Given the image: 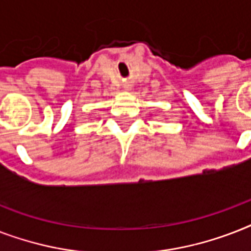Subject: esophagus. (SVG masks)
<instances>
[{"label": "esophagus", "instance_id": "1", "mask_svg": "<svg viewBox=\"0 0 251 251\" xmlns=\"http://www.w3.org/2000/svg\"><path fill=\"white\" fill-rule=\"evenodd\" d=\"M126 88H127V90H129V88H130V86H129V84H127V86H126Z\"/></svg>", "mask_w": 251, "mask_h": 251}]
</instances>
